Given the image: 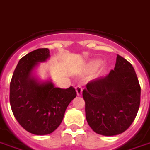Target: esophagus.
I'll list each match as a JSON object with an SVG mask.
<instances>
[{
    "label": "esophagus",
    "instance_id": "esophagus-1",
    "mask_svg": "<svg viewBox=\"0 0 150 150\" xmlns=\"http://www.w3.org/2000/svg\"><path fill=\"white\" fill-rule=\"evenodd\" d=\"M75 91H76V93H77V95L78 96H81L82 95V92H83V88L81 86H76L75 87Z\"/></svg>",
    "mask_w": 150,
    "mask_h": 150
}]
</instances>
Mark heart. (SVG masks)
Instances as JSON below:
<instances>
[{
  "mask_svg": "<svg viewBox=\"0 0 150 150\" xmlns=\"http://www.w3.org/2000/svg\"><path fill=\"white\" fill-rule=\"evenodd\" d=\"M102 61L100 59H95L90 62L88 65V67L89 68L90 70H96L97 68H99L102 65Z\"/></svg>",
  "mask_w": 150,
  "mask_h": 150,
  "instance_id": "obj_1",
  "label": "heart"
}]
</instances>
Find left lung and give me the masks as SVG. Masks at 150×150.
Returning <instances> with one entry per match:
<instances>
[{
  "mask_svg": "<svg viewBox=\"0 0 150 150\" xmlns=\"http://www.w3.org/2000/svg\"><path fill=\"white\" fill-rule=\"evenodd\" d=\"M83 97L87 122L96 133H122L133 122L141 102V87L132 65L117 55L115 69L88 83Z\"/></svg>",
  "mask_w": 150,
  "mask_h": 150,
  "instance_id": "8db88e82",
  "label": "left lung"
}]
</instances>
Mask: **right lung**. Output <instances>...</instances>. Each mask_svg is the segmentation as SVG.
<instances>
[{
  "label": "right lung",
  "instance_id": "obj_1",
  "mask_svg": "<svg viewBox=\"0 0 150 150\" xmlns=\"http://www.w3.org/2000/svg\"><path fill=\"white\" fill-rule=\"evenodd\" d=\"M50 57L49 49H38L22 57L9 87V102L15 119L28 132L40 136L57 129L77 95L73 87L56 88L51 79L43 81L35 75L39 64Z\"/></svg>",
  "mask_w": 150,
  "mask_h": 150
}]
</instances>
